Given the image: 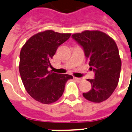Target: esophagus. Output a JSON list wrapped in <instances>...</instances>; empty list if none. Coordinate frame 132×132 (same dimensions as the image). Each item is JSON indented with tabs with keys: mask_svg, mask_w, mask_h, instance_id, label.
Masks as SVG:
<instances>
[{
	"mask_svg": "<svg viewBox=\"0 0 132 132\" xmlns=\"http://www.w3.org/2000/svg\"><path fill=\"white\" fill-rule=\"evenodd\" d=\"M74 79H75L77 82H80L81 81H82V79L80 78H76V77H74Z\"/></svg>",
	"mask_w": 132,
	"mask_h": 132,
	"instance_id": "1",
	"label": "esophagus"
}]
</instances>
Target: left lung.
<instances>
[{"label": "left lung", "instance_id": "1", "mask_svg": "<svg viewBox=\"0 0 132 132\" xmlns=\"http://www.w3.org/2000/svg\"><path fill=\"white\" fill-rule=\"evenodd\" d=\"M85 52L94 79H88L92 89L83 96L88 101L100 103L111 96L118 86L121 59L118 46L113 38L100 31H85L72 35Z\"/></svg>", "mask_w": 132, "mask_h": 132}]
</instances>
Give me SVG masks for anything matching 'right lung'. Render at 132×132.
<instances>
[{"mask_svg":"<svg viewBox=\"0 0 132 132\" xmlns=\"http://www.w3.org/2000/svg\"><path fill=\"white\" fill-rule=\"evenodd\" d=\"M71 34H60L52 30L40 32L26 42L19 55V73L29 95L44 104L54 103L63 93L68 74L48 71L50 61L58 47L70 38Z\"/></svg>","mask_w":132,"mask_h":132,"instance_id":"add662e5","label":"right lung"}]
</instances>
